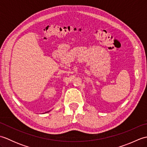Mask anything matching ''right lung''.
Instances as JSON below:
<instances>
[{"instance_id": "right-lung-1", "label": "right lung", "mask_w": 147, "mask_h": 147, "mask_svg": "<svg viewBox=\"0 0 147 147\" xmlns=\"http://www.w3.org/2000/svg\"><path fill=\"white\" fill-rule=\"evenodd\" d=\"M50 111H48V112H45V113H47V112H50Z\"/></svg>"}]
</instances>
